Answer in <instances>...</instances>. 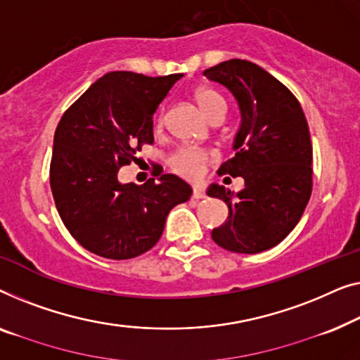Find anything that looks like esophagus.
Returning a JSON list of instances; mask_svg holds the SVG:
<instances>
[{"instance_id":"1","label":"esophagus","mask_w":360,"mask_h":360,"mask_svg":"<svg viewBox=\"0 0 360 360\" xmlns=\"http://www.w3.org/2000/svg\"><path fill=\"white\" fill-rule=\"evenodd\" d=\"M192 197H194V199H205V192H204V189H202V187H194V192H192Z\"/></svg>"}]
</instances>
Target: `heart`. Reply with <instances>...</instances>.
Masks as SVG:
<instances>
[{"label": "heart", "instance_id": "b5f03b06", "mask_svg": "<svg viewBox=\"0 0 360 360\" xmlns=\"http://www.w3.org/2000/svg\"><path fill=\"white\" fill-rule=\"evenodd\" d=\"M195 99L207 119L212 117V115L219 112L221 109L226 110L225 99L221 98L219 93H215V91L212 89L197 91ZM161 122H163V119H160V124ZM207 158H209V155H207L205 151L189 146V148L179 150L178 153L173 156V160H171V166H173L176 173L184 176V178H199V176L204 173Z\"/></svg>", "mask_w": 360, "mask_h": 360}]
</instances>
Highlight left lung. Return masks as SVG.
Wrapping results in <instances>:
<instances>
[{"mask_svg": "<svg viewBox=\"0 0 360 360\" xmlns=\"http://www.w3.org/2000/svg\"><path fill=\"white\" fill-rule=\"evenodd\" d=\"M204 75L230 91L241 115L235 156L219 173L245 179L236 194L219 184L207 189L229 205L226 221L212 230V240L226 251L256 255L279 245L310 200V130L295 96L259 65L233 58Z\"/></svg>", "mask_w": 360, "mask_h": 360, "instance_id": "8db88e82", "label": "left lung"}]
</instances>
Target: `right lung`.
Segmentation results:
<instances>
[{"instance_id":"add662e5","label":"right lung","mask_w":360,"mask_h":360,"mask_svg":"<svg viewBox=\"0 0 360 360\" xmlns=\"http://www.w3.org/2000/svg\"><path fill=\"white\" fill-rule=\"evenodd\" d=\"M182 77L105 73L58 122L50 163L53 200L67 230L94 255H143L158 243L169 210L192 195L186 181L163 169L143 186L117 178L141 145L153 143V114Z\"/></svg>"}]
</instances>
